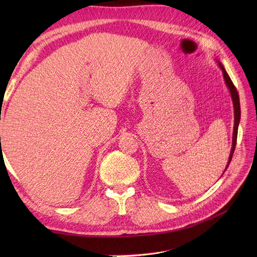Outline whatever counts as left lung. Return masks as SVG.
<instances>
[{
    "instance_id": "obj_1",
    "label": "left lung",
    "mask_w": 257,
    "mask_h": 257,
    "mask_svg": "<svg viewBox=\"0 0 257 257\" xmlns=\"http://www.w3.org/2000/svg\"><path fill=\"white\" fill-rule=\"evenodd\" d=\"M217 62V65H219V67L222 70V74H223V78H224V81L226 84L227 89L230 90V94H231V98H232V101H233V107H234V128H233V139H232V149H231V154L230 157H228V161H227V165L224 172L226 171V169L230 165V162L232 160V157L234 154V150H235V146H236V138H237V129H238V124H239V119H241V106H239V97H238V92L235 88V86L233 85L232 80L230 78V76L226 73V70L224 68V66L219 62Z\"/></svg>"
}]
</instances>
